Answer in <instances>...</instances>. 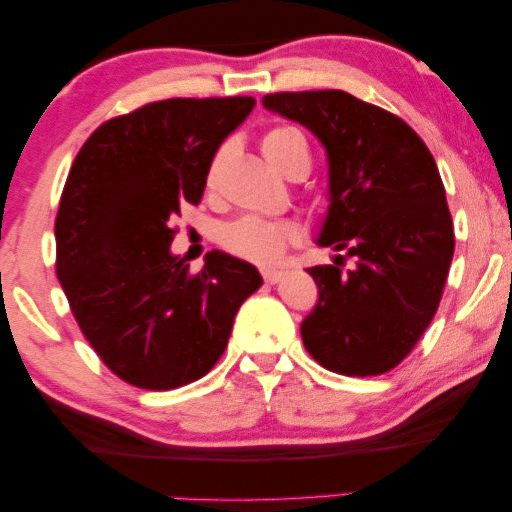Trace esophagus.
<instances>
[{"instance_id":"34e87169","label":"esophagus","mask_w":512,"mask_h":512,"mask_svg":"<svg viewBox=\"0 0 512 512\" xmlns=\"http://www.w3.org/2000/svg\"><path fill=\"white\" fill-rule=\"evenodd\" d=\"M263 279L267 283H276L281 279V272L279 270H272V267H267V270H263Z\"/></svg>"}]
</instances>
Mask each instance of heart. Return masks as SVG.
Segmentation results:
<instances>
[{
    "label": "heart",
    "instance_id": "b5f03b06",
    "mask_svg": "<svg viewBox=\"0 0 512 512\" xmlns=\"http://www.w3.org/2000/svg\"><path fill=\"white\" fill-rule=\"evenodd\" d=\"M301 147H306V140L292 127H274L261 138L263 156L279 172ZM295 238L297 229L292 224L261 220V217H240L222 229L224 249L256 265H274Z\"/></svg>",
    "mask_w": 512,
    "mask_h": 512
}]
</instances>
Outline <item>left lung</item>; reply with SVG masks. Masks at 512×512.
Here are the masks:
<instances>
[{
    "mask_svg": "<svg viewBox=\"0 0 512 512\" xmlns=\"http://www.w3.org/2000/svg\"><path fill=\"white\" fill-rule=\"evenodd\" d=\"M263 106L322 142L329 206L315 242L354 258L347 272L340 254L308 267L317 301L304 347L331 372H390L431 324L454 258L438 165L404 120L349 92H276Z\"/></svg>",
    "mask_w": 512,
    "mask_h": 512,
    "instance_id": "obj_1",
    "label": "left lung"
}]
</instances>
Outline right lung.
Segmentation results:
<instances>
[{"instance_id":"1","label":"right lung","mask_w":512,"mask_h":512,"mask_svg":"<svg viewBox=\"0 0 512 512\" xmlns=\"http://www.w3.org/2000/svg\"><path fill=\"white\" fill-rule=\"evenodd\" d=\"M254 97L165 99L104 122L67 174L56 274L90 347L122 381L174 390L211 372L238 308L263 286L247 261L172 254V222L199 204L213 156Z\"/></svg>"}]
</instances>
